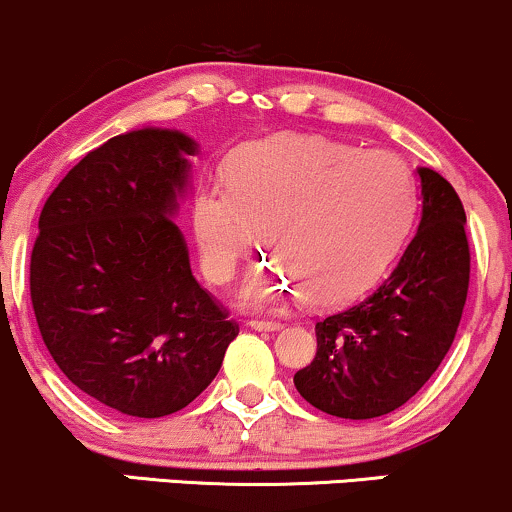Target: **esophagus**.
I'll return each mask as SVG.
<instances>
[{"mask_svg":"<svg viewBox=\"0 0 512 512\" xmlns=\"http://www.w3.org/2000/svg\"><path fill=\"white\" fill-rule=\"evenodd\" d=\"M248 325L257 332H274V330H279L281 322H276V320H250Z\"/></svg>","mask_w":512,"mask_h":512,"instance_id":"34e87169","label":"esophagus"}]
</instances>
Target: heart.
Returning <instances> with one entry per match:
<instances>
[{
	"mask_svg": "<svg viewBox=\"0 0 512 512\" xmlns=\"http://www.w3.org/2000/svg\"><path fill=\"white\" fill-rule=\"evenodd\" d=\"M414 211V173L395 151L281 134L238 149L226 185L199 190L192 221L216 284L233 279L262 231L274 260L250 276L243 303L262 308L301 291L305 303L330 308L385 272Z\"/></svg>",
	"mask_w": 512,
	"mask_h": 512,
	"instance_id": "b5f03b06",
	"label": "heart"
}]
</instances>
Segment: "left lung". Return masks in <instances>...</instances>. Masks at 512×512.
I'll use <instances>...</instances> for the list:
<instances>
[{"label": "left lung", "instance_id": "left-lung-1", "mask_svg": "<svg viewBox=\"0 0 512 512\" xmlns=\"http://www.w3.org/2000/svg\"><path fill=\"white\" fill-rule=\"evenodd\" d=\"M419 231L363 301L315 322L317 354L293 385L325 414L375 419L402 407L450 351L469 289V243L455 187L419 168Z\"/></svg>", "mask_w": 512, "mask_h": 512}]
</instances>
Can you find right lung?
I'll return each instance as SVG.
<instances>
[{
  "label": "right lung",
  "instance_id": "obj_1",
  "mask_svg": "<svg viewBox=\"0 0 512 512\" xmlns=\"http://www.w3.org/2000/svg\"><path fill=\"white\" fill-rule=\"evenodd\" d=\"M197 144L137 129L88 151L40 211L31 303L72 383L139 419L185 409L219 373L236 320L192 276L173 211Z\"/></svg>",
  "mask_w": 512,
  "mask_h": 512
}]
</instances>
